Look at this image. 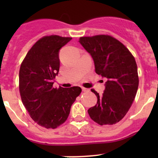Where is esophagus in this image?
I'll return each mask as SVG.
<instances>
[{
	"mask_svg": "<svg viewBox=\"0 0 158 158\" xmlns=\"http://www.w3.org/2000/svg\"><path fill=\"white\" fill-rule=\"evenodd\" d=\"M82 92H89V89H86V88H83V87H82Z\"/></svg>",
	"mask_w": 158,
	"mask_h": 158,
	"instance_id": "34e87169",
	"label": "esophagus"
}]
</instances>
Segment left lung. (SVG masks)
<instances>
[{"instance_id": "8db88e82", "label": "left lung", "mask_w": 158, "mask_h": 158, "mask_svg": "<svg viewBox=\"0 0 158 158\" xmlns=\"http://www.w3.org/2000/svg\"><path fill=\"white\" fill-rule=\"evenodd\" d=\"M79 43L92 56L95 73L107 79L102 95L92 89L98 101L88 110L89 116L100 125H114L127 114L138 91L135 57L123 44L109 35L82 36Z\"/></svg>"}]
</instances>
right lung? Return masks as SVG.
Masks as SVG:
<instances>
[{
    "label": "right lung",
    "mask_w": 158,
    "mask_h": 158,
    "mask_svg": "<svg viewBox=\"0 0 158 158\" xmlns=\"http://www.w3.org/2000/svg\"><path fill=\"white\" fill-rule=\"evenodd\" d=\"M71 40L58 35L44 36L33 44L20 65L22 102L31 118L44 128L54 129L64 123L82 92L79 86H52L60 70V49Z\"/></svg>",
    "instance_id": "right-lung-1"
}]
</instances>
